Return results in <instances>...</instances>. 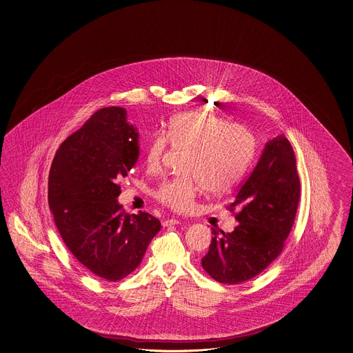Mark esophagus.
<instances>
[{
    "label": "esophagus",
    "mask_w": 353,
    "mask_h": 353,
    "mask_svg": "<svg viewBox=\"0 0 353 353\" xmlns=\"http://www.w3.org/2000/svg\"><path fill=\"white\" fill-rule=\"evenodd\" d=\"M163 224V227H170V225H176V224H181L180 221L179 219H174V218H171V219H165L162 222Z\"/></svg>",
    "instance_id": "obj_1"
}]
</instances>
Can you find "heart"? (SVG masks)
<instances>
[{
  "label": "heart",
  "instance_id": "obj_1",
  "mask_svg": "<svg viewBox=\"0 0 353 353\" xmlns=\"http://www.w3.org/2000/svg\"><path fill=\"white\" fill-rule=\"evenodd\" d=\"M165 134L150 139L145 163L150 170L159 167L168 140L176 148L189 149L183 170L190 173L164 179L154 190L155 199L174 212L190 210L203 185L214 194L232 189L254 155L248 130L210 113H179L168 122Z\"/></svg>",
  "mask_w": 353,
  "mask_h": 353
}]
</instances>
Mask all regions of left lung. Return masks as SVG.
<instances>
[{
	"instance_id": "left-lung-1",
	"label": "left lung",
	"mask_w": 353,
	"mask_h": 353,
	"mask_svg": "<svg viewBox=\"0 0 353 353\" xmlns=\"http://www.w3.org/2000/svg\"><path fill=\"white\" fill-rule=\"evenodd\" d=\"M300 179L292 145L283 135L268 141L256 167L227 209L237 210L232 232H216L201 267L216 282L239 284L278 258L292 230Z\"/></svg>"
}]
</instances>
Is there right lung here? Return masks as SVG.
I'll use <instances>...</instances> for the list:
<instances>
[{
    "instance_id": "right-lung-1",
    "label": "right lung",
    "mask_w": 353,
    "mask_h": 353,
    "mask_svg": "<svg viewBox=\"0 0 353 353\" xmlns=\"http://www.w3.org/2000/svg\"><path fill=\"white\" fill-rule=\"evenodd\" d=\"M126 110L105 107L70 135L52 161L48 204L70 252L93 274L117 282L132 273L161 230L152 214L117 203L120 181L139 157Z\"/></svg>"
}]
</instances>
